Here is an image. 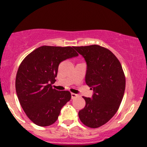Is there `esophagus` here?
<instances>
[{
    "instance_id": "34e87169",
    "label": "esophagus",
    "mask_w": 147,
    "mask_h": 147,
    "mask_svg": "<svg viewBox=\"0 0 147 147\" xmlns=\"http://www.w3.org/2000/svg\"><path fill=\"white\" fill-rule=\"evenodd\" d=\"M78 94H75V93H71V97H72V99L76 98V97H78Z\"/></svg>"
}]
</instances>
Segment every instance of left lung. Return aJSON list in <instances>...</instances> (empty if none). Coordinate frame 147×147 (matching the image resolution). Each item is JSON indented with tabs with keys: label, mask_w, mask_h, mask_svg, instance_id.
I'll return each mask as SVG.
<instances>
[{
	"label": "left lung",
	"mask_w": 147,
	"mask_h": 147,
	"mask_svg": "<svg viewBox=\"0 0 147 147\" xmlns=\"http://www.w3.org/2000/svg\"><path fill=\"white\" fill-rule=\"evenodd\" d=\"M85 60V82L93 90L92 97H83L85 107L78 113L83 124L98 128L116 114L125 90V76L116 56L97 45L74 47Z\"/></svg>",
	"instance_id": "8db88e82"
}]
</instances>
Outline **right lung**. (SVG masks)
Here are the masks:
<instances>
[{"instance_id": "obj_1", "label": "right lung", "mask_w": 147, "mask_h": 147, "mask_svg": "<svg viewBox=\"0 0 147 147\" xmlns=\"http://www.w3.org/2000/svg\"><path fill=\"white\" fill-rule=\"evenodd\" d=\"M74 47L41 46L30 53L18 69L16 90L25 113L31 121L47 127L57 121L63 107L71 99L69 91H58L56 81L59 64L77 57Z\"/></svg>"}]
</instances>
